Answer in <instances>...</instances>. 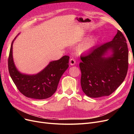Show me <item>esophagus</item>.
Here are the masks:
<instances>
[{"instance_id": "34e87169", "label": "esophagus", "mask_w": 134, "mask_h": 134, "mask_svg": "<svg viewBox=\"0 0 134 134\" xmlns=\"http://www.w3.org/2000/svg\"><path fill=\"white\" fill-rule=\"evenodd\" d=\"M69 63H70V64L71 65H74L75 64V63H76L75 60L74 59H73V58H71L70 60Z\"/></svg>"}]
</instances>
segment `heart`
Instances as JSON below:
<instances>
[{
  "label": "heart",
  "mask_w": 134,
  "mask_h": 134,
  "mask_svg": "<svg viewBox=\"0 0 134 134\" xmlns=\"http://www.w3.org/2000/svg\"><path fill=\"white\" fill-rule=\"evenodd\" d=\"M95 43L96 39L94 38H91L87 40V41L84 42L82 44H81L79 47V49L82 52L88 51L94 46Z\"/></svg>",
  "instance_id": "1"
}]
</instances>
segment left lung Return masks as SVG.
Segmentation results:
<instances>
[{
  "instance_id": "obj_1",
  "label": "left lung",
  "mask_w": 134,
  "mask_h": 134,
  "mask_svg": "<svg viewBox=\"0 0 134 134\" xmlns=\"http://www.w3.org/2000/svg\"><path fill=\"white\" fill-rule=\"evenodd\" d=\"M109 49L113 52L112 56L104 58ZM80 84L83 92L92 98L110 95L127 75L129 50L126 40L118 30L112 41L93 48L87 55L80 56Z\"/></svg>"
}]
</instances>
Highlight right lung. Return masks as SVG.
I'll use <instances>...</instances> for the list:
<instances>
[{"instance_id":"1","label":"right lung","mask_w":134,"mask_h":134,"mask_svg":"<svg viewBox=\"0 0 134 134\" xmlns=\"http://www.w3.org/2000/svg\"><path fill=\"white\" fill-rule=\"evenodd\" d=\"M13 41L14 40L11 44L8 65L11 78L19 91L28 98L36 99L51 97L57 90L61 77L69 67V56H64L58 60L50 62L46 68L36 75L22 74L17 70L13 62Z\"/></svg>"}]
</instances>
